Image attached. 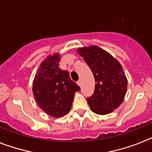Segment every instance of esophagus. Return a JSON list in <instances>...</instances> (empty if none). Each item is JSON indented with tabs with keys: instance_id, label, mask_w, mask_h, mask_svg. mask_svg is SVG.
<instances>
[{
	"instance_id": "1",
	"label": "esophagus",
	"mask_w": 152,
	"mask_h": 152,
	"mask_svg": "<svg viewBox=\"0 0 152 152\" xmlns=\"http://www.w3.org/2000/svg\"><path fill=\"white\" fill-rule=\"evenodd\" d=\"M77 84L79 86H81V85H82V83H81V80H79V81H77Z\"/></svg>"
}]
</instances>
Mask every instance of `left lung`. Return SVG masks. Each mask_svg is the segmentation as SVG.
<instances>
[{
    "label": "left lung",
    "mask_w": 152,
    "mask_h": 152,
    "mask_svg": "<svg viewBox=\"0 0 152 152\" xmlns=\"http://www.w3.org/2000/svg\"><path fill=\"white\" fill-rule=\"evenodd\" d=\"M77 53L91 69L96 83L94 93L87 99L90 109L98 115L112 113L122 104L127 91L128 80L122 65L98 46L81 47Z\"/></svg>",
    "instance_id": "8db88e82"
}]
</instances>
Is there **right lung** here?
Here are the masks:
<instances>
[{"label":"right lung","mask_w":152,"mask_h":152,"mask_svg":"<svg viewBox=\"0 0 152 152\" xmlns=\"http://www.w3.org/2000/svg\"><path fill=\"white\" fill-rule=\"evenodd\" d=\"M60 57L57 53L49 55L40 63L33 82V93L38 105L54 118L69 112L75 92L80 90L69 72L59 67Z\"/></svg>","instance_id":"obj_1"}]
</instances>
